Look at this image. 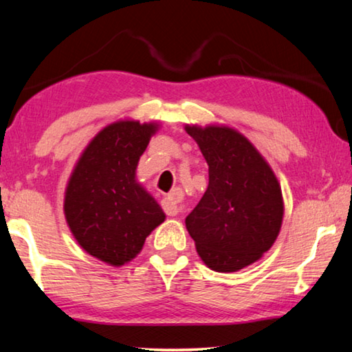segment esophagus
<instances>
[{
    "label": "esophagus",
    "mask_w": 352,
    "mask_h": 352,
    "mask_svg": "<svg viewBox=\"0 0 352 352\" xmlns=\"http://www.w3.org/2000/svg\"><path fill=\"white\" fill-rule=\"evenodd\" d=\"M182 199V190L180 189H174L172 190V194H169L168 197L163 199V210L166 211V214H169V216H177L178 212H180V205H178V201Z\"/></svg>",
    "instance_id": "34e87169"
}]
</instances>
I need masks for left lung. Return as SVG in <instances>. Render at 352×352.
<instances>
[{
  "instance_id": "left-lung-1",
  "label": "left lung",
  "mask_w": 352,
  "mask_h": 352,
  "mask_svg": "<svg viewBox=\"0 0 352 352\" xmlns=\"http://www.w3.org/2000/svg\"><path fill=\"white\" fill-rule=\"evenodd\" d=\"M204 153L210 183L184 219L200 259L231 273L269 252L281 231L284 200L270 164L250 140L225 124H186Z\"/></svg>"
}]
</instances>
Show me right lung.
<instances>
[{"label": "right lung", "mask_w": 352, "mask_h": 352, "mask_svg": "<svg viewBox=\"0 0 352 352\" xmlns=\"http://www.w3.org/2000/svg\"><path fill=\"white\" fill-rule=\"evenodd\" d=\"M158 122L118 119L83 148L65 189L63 212L76 242L93 258L121 267L138 256L166 214L136 180Z\"/></svg>", "instance_id": "obj_1"}]
</instances>
